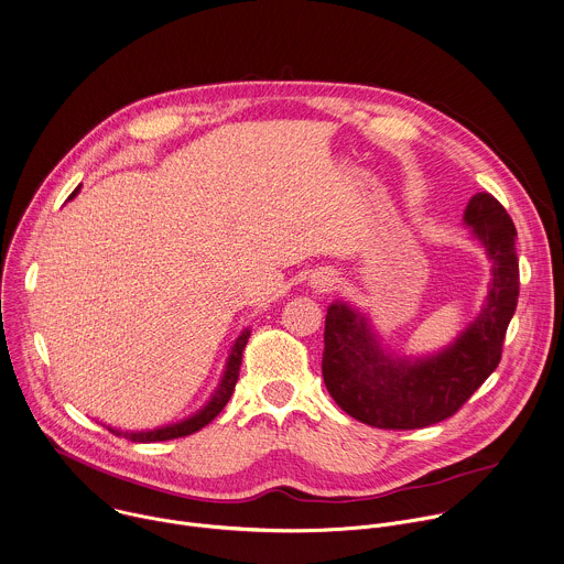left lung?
I'll list each match as a JSON object with an SVG mask.
<instances>
[{
  "mask_svg": "<svg viewBox=\"0 0 564 564\" xmlns=\"http://www.w3.org/2000/svg\"><path fill=\"white\" fill-rule=\"evenodd\" d=\"M464 219L492 261V283L481 314L440 354L415 360L384 354L365 316L347 303L329 305L323 380L354 420L384 431L433 426L453 417L499 367L519 303L517 228L490 193L473 195Z\"/></svg>",
  "mask_w": 564,
  "mask_h": 564,
  "instance_id": "obj_1",
  "label": "left lung"
}]
</instances>
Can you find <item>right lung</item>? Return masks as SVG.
Wrapping results in <instances>:
<instances>
[{"label":"right lung","mask_w":564,"mask_h":564,"mask_svg":"<svg viewBox=\"0 0 564 564\" xmlns=\"http://www.w3.org/2000/svg\"><path fill=\"white\" fill-rule=\"evenodd\" d=\"M78 188H80V186H78ZM78 188H74V191H72V195H69L67 199H72V197L78 193ZM248 338H250V332L246 329V332H241V336L235 340L232 351H230L228 362H226V371H224V376H221V382H219L217 391L213 393L210 402H208L202 411H197L193 417H186V420H182V422H177V424L162 426V429H153V431L122 433V431H113V429H109V433H113V435H118V437H120V435H124L127 440L138 442V444H149V442H166V440L186 437V435L197 433V431H199V429H204L206 424H210V422L221 413V409L228 404V400H230V395H232V391H235V384H237V380H239L241 356H243V349H246Z\"/></svg>","instance_id":"1"}]
</instances>
